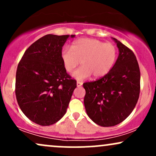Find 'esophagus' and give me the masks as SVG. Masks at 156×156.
Returning a JSON list of instances; mask_svg holds the SVG:
<instances>
[{
	"instance_id": "esophagus-1",
	"label": "esophagus",
	"mask_w": 156,
	"mask_h": 156,
	"mask_svg": "<svg viewBox=\"0 0 156 156\" xmlns=\"http://www.w3.org/2000/svg\"><path fill=\"white\" fill-rule=\"evenodd\" d=\"M82 84H83V83L80 81H77V87H80L82 86Z\"/></svg>"
}]
</instances>
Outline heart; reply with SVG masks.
Here are the masks:
<instances>
[{
	"label": "heart",
	"mask_w": 156,
	"mask_h": 156,
	"mask_svg": "<svg viewBox=\"0 0 156 156\" xmlns=\"http://www.w3.org/2000/svg\"><path fill=\"white\" fill-rule=\"evenodd\" d=\"M117 55V48L113 44L91 38L78 39L72 48L64 47L61 53L68 73L73 72L80 62L83 64L73 75L78 80H84L92 75L96 78L105 76L114 66Z\"/></svg>",
	"instance_id": "heart-1"
}]
</instances>
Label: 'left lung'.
<instances>
[{
    "mask_svg": "<svg viewBox=\"0 0 156 156\" xmlns=\"http://www.w3.org/2000/svg\"><path fill=\"white\" fill-rule=\"evenodd\" d=\"M119 56L108 74L83 84L87 114L98 125L111 127L124 121L136 105L140 70L133 52L117 39Z\"/></svg>",
    "mask_w": 156,
    "mask_h": 156,
    "instance_id": "8db88e82",
    "label": "left lung"
}]
</instances>
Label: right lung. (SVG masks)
Instances as JSON below:
<instances>
[{"mask_svg":"<svg viewBox=\"0 0 156 156\" xmlns=\"http://www.w3.org/2000/svg\"><path fill=\"white\" fill-rule=\"evenodd\" d=\"M69 37L47 34L41 37L26 50L17 66V103L23 114L39 125L48 126L62 119L77 87L61 57Z\"/></svg>","mask_w":156,"mask_h":156,"instance_id":"1","label":"right lung"}]
</instances>
